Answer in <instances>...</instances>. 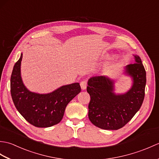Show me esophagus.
I'll return each mask as SVG.
<instances>
[{
	"instance_id": "obj_1",
	"label": "esophagus",
	"mask_w": 159,
	"mask_h": 159,
	"mask_svg": "<svg viewBox=\"0 0 159 159\" xmlns=\"http://www.w3.org/2000/svg\"><path fill=\"white\" fill-rule=\"evenodd\" d=\"M80 87H81L82 90H85L87 87V81L86 80H83V81L80 82Z\"/></svg>"
}]
</instances>
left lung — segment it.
<instances>
[{"label":"left lung","instance_id":"left-lung-1","mask_svg":"<svg viewBox=\"0 0 159 159\" xmlns=\"http://www.w3.org/2000/svg\"><path fill=\"white\" fill-rule=\"evenodd\" d=\"M134 63L124 67L123 74L130 76L132 85L126 92L115 93V79L107 76L92 77L87 91L91 97L89 119L104 130H117L124 126L139 110L145 96L146 72L140 57L135 55Z\"/></svg>","mask_w":159,"mask_h":159}]
</instances>
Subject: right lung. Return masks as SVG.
<instances>
[{
  "mask_svg": "<svg viewBox=\"0 0 159 159\" xmlns=\"http://www.w3.org/2000/svg\"><path fill=\"white\" fill-rule=\"evenodd\" d=\"M22 53L13 66L11 76V94L18 112L31 124L47 128L61 121L66 107L81 89L79 83L63 85L48 93L31 92L21 76Z\"/></svg>",
  "mask_w": 159,
  "mask_h": 159,
  "instance_id": "add662e5",
  "label": "right lung"
}]
</instances>
